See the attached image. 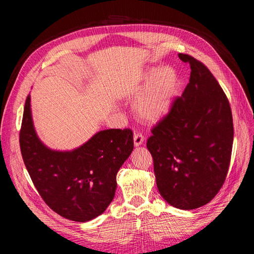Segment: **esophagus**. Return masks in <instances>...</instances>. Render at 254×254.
Returning a JSON list of instances; mask_svg holds the SVG:
<instances>
[{"instance_id":"34e87169","label":"esophagus","mask_w":254,"mask_h":254,"mask_svg":"<svg viewBox=\"0 0 254 254\" xmlns=\"http://www.w3.org/2000/svg\"><path fill=\"white\" fill-rule=\"evenodd\" d=\"M133 142H134V145L135 146H140L143 144L144 142V135L140 132H134V135H133Z\"/></svg>"}]
</instances>
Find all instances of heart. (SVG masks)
<instances>
[{"label": "heart", "mask_w": 254, "mask_h": 254, "mask_svg": "<svg viewBox=\"0 0 254 254\" xmlns=\"http://www.w3.org/2000/svg\"><path fill=\"white\" fill-rule=\"evenodd\" d=\"M146 84L140 96L136 98L134 110L145 121H157L170 111L177 84V75L168 65L149 68L145 73Z\"/></svg>", "instance_id": "obj_1"}]
</instances>
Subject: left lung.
I'll use <instances>...</instances> for the list:
<instances>
[{"label": "left lung", "mask_w": 254, "mask_h": 254, "mask_svg": "<svg viewBox=\"0 0 254 254\" xmlns=\"http://www.w3.org/2000/svg\"><path fill=\"white\" fill-rule=\"evenodd\" d=\"M178 56L190 64V82L152 128L147 148L161 196L177 209L193 210L210 202L226 180L233 119L225 92L209 68L187 54Z\"/></svg>", "instance_id": "left-lung-1"}]
</instances>
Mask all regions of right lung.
Segmentation results:
<instances>
[{
  "instance_id": "right-lung-1",
  "label": "right lung",
  "mask_w": 254,
  "mask_h": 254,
  "mask_svg": "<svg viewBox=\"0 0 254 254\" xmlns=\"http://www.w3.org/2000/svg\"><path fill=\"white\" fill-rule=\"evenodd\" d=\"M20 148L44 202L60 216L86 222L103 214L113 200L117 174L133 150V134L130 129H107L71 151L50 149L36 133L28 95Z\"/></svg>"
}]
</instances>
